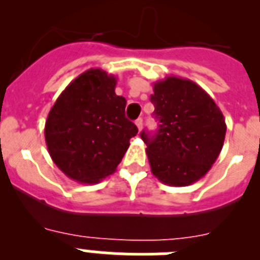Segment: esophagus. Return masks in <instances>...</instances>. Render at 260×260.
<instances>
[{
	"label": "esophagus",
	"mask_w": 260,
	"mask_h": 260,
	"mask_svg": "<svg viewBox=\"0 0 260 260\" xmlns=\"http://www.w3.org/2000/svg\"><path fill=\"white\" fill-rule=\"evenodd\" d=\"M135 125H137L138 130H139V132H141L142 127H143V118H138L137 121H135Z\"/></svg>",
	"instance_id": "1"
}]
</instances>
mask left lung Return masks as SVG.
<instances>
[{
    "label": "left lung",
    "instance_id": "1",
    "mask_svg": "<svg viewBox=\"0 0 260 260\" xmlns=\"http://www.w3.org/2000/svg\"><path fill=\"white\" fill-rule=\"evenodd\" d=\"M157 119L153 135L142 132L151 172L169 186H189L206 176L224 144L226 125L220 108L190 79L167 77L153 83Z\"/></svg>",
    "mask_w": 260,
    "mask_h": 260
}]
</instances>
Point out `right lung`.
Returning a JSON list of instances; mask_svg holds the SVG:
<instances>
[{
	"instance_id": "1",
	"label": "right lung",
	"mask_w": 260,
	"mask_h": 260,
	"mask_svg": "<svg viewBox=\"0 0 260 260\" xmlns=\"http://www.w3.org/2000/svg\"><path fill=\"white\" fill-rule=\"evenodd\" d=\"M117 78L89 69L56 100L45 122L53 162L69 178L98 183L113 173L138 128L125 117L126 99L114 92Z\"/></svg>"
}]
</instances>
